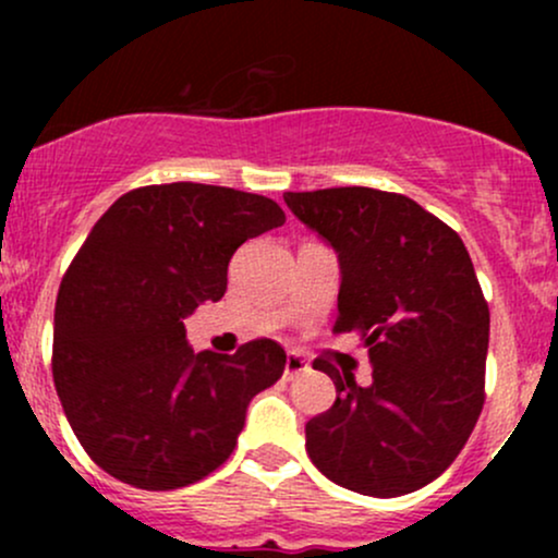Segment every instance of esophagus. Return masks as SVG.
I'll return each mask as SVG.
<instances>
[{
  "instance_id": "34e87169",
  "label": "esophagus",
  "mask_w": 558,
  "mask_h": 558,
  "mask_svg": "<svg viewBox=\"0 0 558 558\" xmlns=\"http://www.w3.org/2000/svg\"><path fill=\"white\" fill-rule=\"evenodd\" d=\"M306 369H310V362H306L301 354H296V351H288V356H286V380H293V377L306 373Z\"/></svg>"
}]
</instances>
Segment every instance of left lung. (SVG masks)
<instances>
[{
  "label": "left lung",
  "instance_id": "left-lung-1",
  "mask_svg": "<svg viewBox=\"0 0 558 558\" xmlns=\"http://www.w3.org/2000/svg\"><path fill=\"white\" fill-rule=\"evenodd\" d=\"M288 209L341 259L336 332H356L373 383L330 356L312 367L336 403L306 422V453L332 483L375 498L425 488L459 457L485 403L490 312L464 241L390 191H288Z\"/></svg>",
  "mask_w": 558,
  "mask_h": 558
}]
</instances>
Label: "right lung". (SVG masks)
I'll return each instance as SVG.
<instances>
[{
    "label": "right lung",
    "instance_id": "add662e5",
    "mask_svg": "<svg viewBox=\"0 0 558 558\" xmlns=\"http://www.w3.org/2000/svg\"><path fill=\"white\" fill-rule=\"evenodd\" d=\"M283 222L267 196L162 183L128 191L92 228L57 293L52 375L75 438L107 475L175 490L228 462L286 351L254 338L235 354H194L183 317L222 299L243 241Z\"/></svg>",
    "mask_w": 558,
    "mask_h": 558
}]
</instances>
